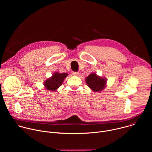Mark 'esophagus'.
Returning a JSON list of instances; mask_svg holds the SVG:
<instances>
[{
	"instance_id": "1",
	"label": "esophagus",
	"mask_w": 152,
	"mask_h": 152,
	"mask_svg": "<svg viewBox=\"0 0 152 152\" xmlns=\"http://www.w3.org/2000/svg\"><path fill=\"white\" fill-rule=\"evenodd\" d=\"M73 75L74 76H78L79 75V73L78 72H73Z\"/></svg>"
}]
</instances>
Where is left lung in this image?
<instances>
[{
  "instance_id": "1",
  "label": "left lung",
  "mask_w": 152,
  "mask_h": 152,
  "mask_svg": "<svg viewBox=\"0 0 152 152\" xmlns=\"http://www.w3.org/2000/svg\"><path fill=\"white\" fill-rule=\"evenodd\" d=\"M85 81L89 87L94 92H99L103 90L106 83L104 78L98 76L94 73L90 74L85 79Z\"/></svg>"
}]
</instances>
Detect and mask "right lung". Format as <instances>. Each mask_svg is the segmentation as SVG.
<instances>
[{
    "label": "right lung",
    "instance_id": "right-lung-1",
    "mask_svg": "<svg viewBox=\"0 0 152 152\" xmlns=\"http://www.w3.org/2000/svg\"><path fill=\"white\" fill-rule=\"evenodd\" d=\"M68 76L67 73H59L56 72L52 75V76L46 80L45 86L47 90L50 91H56L62 85L64 79Z\"/></svg>",
    "mask_w": 152,
    "mask_h": 152
}]
</instances>
